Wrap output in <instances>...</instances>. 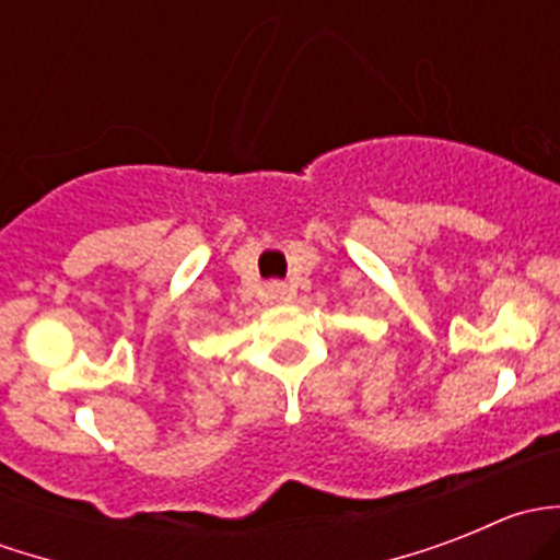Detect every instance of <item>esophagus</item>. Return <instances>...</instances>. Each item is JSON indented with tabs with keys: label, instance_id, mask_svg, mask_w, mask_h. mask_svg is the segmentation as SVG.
Masks as SVG:
<instances>
[{
	"label": "esophagus",
	"instance_id": "34e87169",
	"mask_svg": "<svg viewBox=\"0 0 560 560\" xmlns=\"http://www.w3.org/2000/svg\"><path fill=\"white\" fill-rule=\"evenodd\" d=\"M268 295L273 298V301H287V298H290V290H287V284H281V281H270Z\"/></svg>",
	"mask_w": 560,
	"mask_h": 560
}]
</instances>
